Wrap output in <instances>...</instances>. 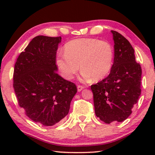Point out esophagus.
Masks as SVG:
<instances>
[{
    "instance_id": "esophagus-1",
    "label": "esophagus",
    "mask_w": 155,
    "mask_h": 155,
    "mask_svg": "<svg viewBox=\"0 0 155 155\" xmlns=\"http://www.w3.org/2000/svg\"><path fill=\"white\" fill-rule=\"evenodd\" d=\"M84 88V87H83V86L78 85V92H80V91H82Z\"/></svg>"
}]
</instances>
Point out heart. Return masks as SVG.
<instances>
[{"mask_svg":"<svg viewBox=\"0 0 155 155\" xmlns=\"http://www.w3.org/2000/svg\"><path fill=\"white\" fill-rule=\"evenodd\" d=\"M64 54H58L56 65L65 79L71 80L80 68L84 80L98 81L109 75L113 65L114 50L109 42L81 38L65 44Z\"/></svg>","mask_w":155,"mask_h":155,"instance_id":"obj_1","label":"heart"}]
</instances>
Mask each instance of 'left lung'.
<instances>
[{"mask_svg": "<svg viewBox=\"0 0 155 155\" xmlns=\"http://www.w3.org/2000/svg\"><path fill=\"white\" fill-rule=\"evenodd\" d=\"M114 41V63L110 74L91 85L95 114L106 124L122 122L132 113L141 94L140 65L128 40L111 30Z\"/></svg>", "mask_w": 155, "mask_h": 155, "instance_id": "left-lung-1", "label": "left lung"}]
</instances>
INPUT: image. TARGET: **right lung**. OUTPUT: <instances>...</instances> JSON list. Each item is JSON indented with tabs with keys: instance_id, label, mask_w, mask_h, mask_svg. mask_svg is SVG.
I'll use <instances>...</instances> for the list:
<instances>
[{
	"instance_id": "right-lung-1",
	"label": "right lung",
	"mask_w": 155,
	"mask_h": 155,
	"mask_svg": "<svg viewBox=\"0 0 155 155\" xmlns=\"http://www.w3.org/2000/svg\"><path fill=\"white\" fill-rule=\"evenodd\" d=\"M61 41V37L33 38L15 65L13 87L19 105L31 120L44 126H54L68 115L78 90L56 73Z\"/></svg>"
}]
</instances>
